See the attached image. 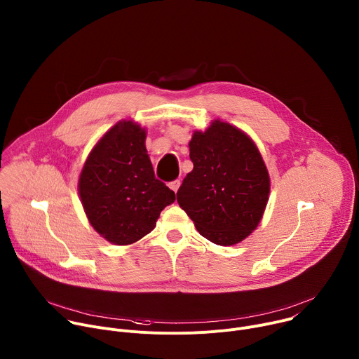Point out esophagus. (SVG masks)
I'll list each match as a JSON object with an SVG mask.
<instances>
[{
    "instance_id": "esophagus-1",
    "label": "esophagus",
    "mask_w": 359,
    "mask_h": 359,
    "mask_svg": "<svg viewBox=\"0 0 359 359\" xmlns=\"http://www.w3.org/2000/svg\"><path fill=\"white\" fill-rule=\"evenodd\" d=\"M179 186H180V180L179 179H176V180H172L170 183H169V187L176 193L177 191V189H179Z\"/></svg>"
}]
</instances>
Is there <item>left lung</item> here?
Wrapping results in <instances>:
<instances>
[{
    "label": "left lung",
    "mask_w": 359,
    "mask_h": 359,
    "mask_svg": "<svg viewBox=\"0 0 359 359\" xmlns=\"http://www.w3.org/2000/svg\"><path fill=\"white\" fill-rule=\"evenodd\" d=\"M189 147L193 170L177 190L179 206L212 243H240L259 226L269 200L270 177L259 149L220 121L194 132Z\"/></svg>",
    "instance_id": "8db88e82"
}]
</instances>
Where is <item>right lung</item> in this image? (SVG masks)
<instances>
[{"label": "right lung", "instance_id": "add662e5", "mask_svg": "<svg viewBox=\"0 0 359 359\" xmlns=\"http://www.w3.org/2000/svg\"><path fill=\"white\" fill-rule=\"evenodd\" d=\"M144 139L139 125L116 123L93 147L79 177V196L92 227L118 245L149 234L161 212L176 200L175 191L156 179Z\"/></svg>", "mask_w": 359, "mask_h": 359}]
</instances>
